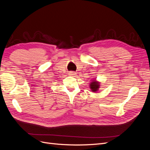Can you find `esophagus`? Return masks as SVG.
<instances>
[{
	"instance_id": "1",
	"label": "esophagus",
	"mask_w": 150,
	"mask_h": 150,
	"mask_svg": "<svg viewBox=\"0 0 150 150\" xmlns=\"http://www.w3.org/2000/svg\"><path fill=\"white\" fill-rule=\"evenodd\" d=\"M69 75L72 76H75L76 75V73L74 71H71L69 72Z\"/></svg>"
}]
</instances>
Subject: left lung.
Returning a JSON list of instances; mask_svg holds the SVG:
<instances>
[{
    "label": "left lung",
    "mask_w": 150,
    "mask_h": 150,
    "mask_svg": "<svg viewBox=\"0 0 150 150\" xmlns=\"http://www.w3.org/2000/svg\"><path fill=\"white\" fill-rule=\"evenodd\" d=\"M90 88L91 89L92 91L96 92L99 88V84L98 82H97V81L94 80L93 82H91V83L90 84Z\"/></svg>",
    "instance_id": "obj_1"
}]
</instances>
